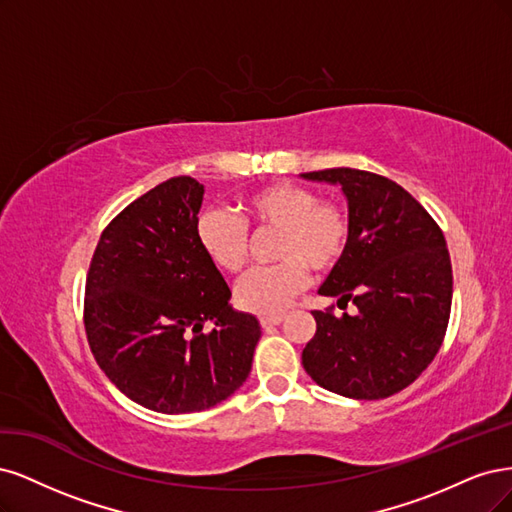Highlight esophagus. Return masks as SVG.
I'll return each instance as SVG.
<instances>
[{
    "mask_svg": "<svg viewBox=\"0 0 512 512\" xmlns=\"http://www.w3.org/2000/svg\"><path fill=\"white\" fill-rule=\"evenodd\" d=\"M283 321H285V315H270V317H261V319H259V323H261L263 329H270V327H274V325H280Z\"/></svg>",
    "mask_w": 512,
    "mask_h": 512,
    "instance_id": "1",
    "label": "esophagus"
}]
</instances>
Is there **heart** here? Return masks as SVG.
<instances>
[{
	"label": "heart",
	"mask_w": 512,
	"mask_h": 512,
	"mask_svg": "<svg viewBox=\"0 0 512 512\" xmlns=\"http://www.w3.org/2000/svg\"><path fill=\"white\" fill-rule=\"evenodd\" d=\"M240 208L255 232L278 234L272 251L278 263L244 274L234 289L236 304L255 315L287 310L310 283L308 266L317 272L336 268L349 244L346 210L304 185L276 180L251 191ZM195 238L212 266L227 274H238L249 261V229L232 212L204 210L195 223Z\"/></svg>",
	"instance_id": "b5f03b06"
}]
</instances>
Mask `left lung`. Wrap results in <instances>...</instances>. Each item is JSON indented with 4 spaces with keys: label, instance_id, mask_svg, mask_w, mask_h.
<instances>
[{
    "label": "left lung",
    "instance_id": "1",
    "mask_svg": "<svg viewBox=\"0 0 512 512\" xmlns=\"http://www.w3.org/2000/svg\"><path fill=\"white\" fill-rule=\"evenodd\" d=\"M302 178L340 185L349 202V244L319 293L357 306L342 317L312 310L317 334L302 351L304 370L344 398H389L417 381L447 334V240L430 212L385 176L332 168Z\"/></svg>",
    "mask_w": 512,
    "mask_h": 512
}]
</instances>
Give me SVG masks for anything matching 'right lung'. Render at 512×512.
Masks as SVG:
<instances>
[{"label": "right lung", "instance_id": "right-lung-1", "mask_svg": "<svg viewBox=\"0 0 512 512\" xmlns=\"http://www.w3.org/2000/svg\"><path fill=\"white\" fill-rule=\"evenodd\" d=\"M204 185L176 176L110 221L87 274L85 329L97 366L136 404L183 415L227 400L251 372L259 321L229 306L195 238ZM215 329L204 335L203 323Z\"/></svg>", "mask_w": 512, "mask_h": 512}]
</instances>
